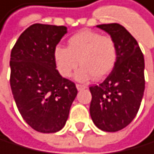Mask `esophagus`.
I'll use <instances>...</instances> for the list:
<instances>
[{"instance_id": "esophagus-1", "label": "esophagus", "mask_w": 154, "mask_h": 154, "mask_svg": "<svg viewBox=\"0 0 154 154\" xmlns=\"http://www.w3.org/2000/svg\"><path fill=\"white\" fill-rule=\"evenodd\" d=\"M76 88H78L79 90L85 89V88H86V85H79V83H78V85H76Z\"/></svg>"}]
</instances>
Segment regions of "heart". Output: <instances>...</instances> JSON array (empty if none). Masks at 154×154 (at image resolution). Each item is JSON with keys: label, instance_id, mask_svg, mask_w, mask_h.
I'll return each instance as SVG.
<instances>
[{"label": "heart", "instance_id": "1", "mask_svg": "<svg viewBox=\"0 0 154 154\" xmlns=\"http://www.w3.org/2000/svg\"><path fill=\"white\" fill-rule=\"evenodd\" d=\"M54 60L58 72L64 78H69L79 65L82 69L76 74L79 80L105 78L112 71L117 60V45L109 35L83 30L72 36L68 48L57 46Z\"/></svg>", "mask_w": 154, "mask_h": 154}]
</instances>
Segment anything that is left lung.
I'll list each match as a JSON object with an SVG mask.
<instances>
[{
  "mask_svg": "<svg viewBox=\"0 0 154 154\" xmlns=\"http://www.w3.org/2000/svg\"><path fill=\"white\" fill-rule=\"evenodd\" d=\"M115 40L117 60L100 85L89 87L90 116L97 128L117 132L131 123L144 91V59L137 40L119 23L97 25Z\"/></svg>",
  "mask_w": 154,
  "mask_h": 154,
  "instance_id": "1",
  "label": "left lung"
}]
</instances>
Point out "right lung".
<instances>
[{
    "label": "right lung",
    "mask_w": 154,
    "mask_h": 154,
    "mask_svg": "<svg viewBox=\"0 0 154 154\" xmlns=\"http://www.w3.org/2000/svg\"><path fill=\"white\" fill-rule=\"evenodd\" d=\"M66 26L35 23L21 33L11 53V88L24 121L40 133H56L67 122L75 85L56 69L54 50Z\"/></svg>",
    "instance_id": "add662e5"
}]
</instances>
